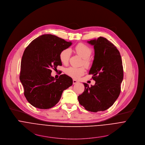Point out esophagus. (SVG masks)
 I'll return each instance as SVG.
<instances>
[{"label":"esophagus","mask_w":145,"mask_h":145,"mask_svg":"<svg viewBox=\"0 0 145 145\" xmlns=\"http://www.w3.org/2000/svg\"><path fill=\"white\" fill-rule=\"evenodd\" d=\"M72 82H73V84H76L79 82L78 81H76V79H74L72 80Z\"/></svg>","instance_id":"34e87169"}]
</instances>
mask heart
<instances>
[{
    "label": "heart",
    "mask_w": 145,
    "mask_h": 145,
    "mask_svg": "<svg viewBox=\"0 0 145 145\" xmlns=\"http://www.w3.org/2000/svg\"><path fill=\"white\" fill-rule=\"evenodd\" d=\"M75 50L76 52L80 56L84 58V63L86 67H89L91 61L89 57L91 53L92 50L91 48L83 43H79L76 45ZM71 51L70 48H66L62 50L59 55V58L61 62L64 64H67L69 62V58L71 55ZM85 69L84 67H70L66 69L65 72L69 76L78 79L80 76L83 75L85 74Z\"/></svg>",
    "instance_id": "b5f03b06"
}]
</instances>
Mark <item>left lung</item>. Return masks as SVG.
Returning a JSON list of instances; mask_svg holds the SVG:
<instances>
[{
	"label": "left lung",
	"mask_w": 145,
	"mask_h": 145,
	"mask_svg": "<svg viewBox=\"0 0 145 145\" xmlns=\"http://www.w3.org/2000/svg\"><path fill=\"white\" fill-rule=\"evenodd\" d=\"M94 46V56L89 74L95 81L89 86L83 83L85 90L79 95V104L87 110L104 111L114 104L120 93L123 79V68L119 51L106 39L100 37L88 41Z\"/></svg>",
	"instance_id": "left-lung-1"
}]
</instances>
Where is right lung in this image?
<instances>
[{"label":"right lung","mask_w":145,"mask_h":145,"mask_svg":"<svg viewBox=\"0 0 145 145\" xmlns=\"http://www.w3.org/2000/svg\"><path fill=\"white\" fill-rule=\"evenodd\" d=\"M67 42L52 35H43L25 49L21 63L20 79L27 101L42 109L54 106L60 100L63 91L72 85V79L66 74L58 79L51 76L52 69L62 65L60 52L71 46Z\"/></svg>","instance_id":"1"}]
</instances>
